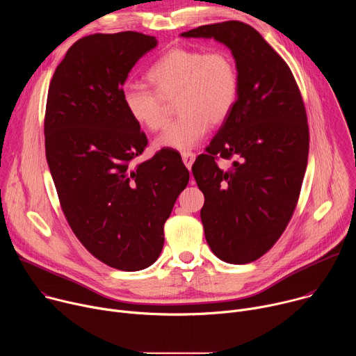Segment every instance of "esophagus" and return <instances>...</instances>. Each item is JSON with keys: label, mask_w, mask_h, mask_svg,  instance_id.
<instances>
[{"label": "esophagus", "mask_w": 356, "mask_h": 356, "mask_svg": "<svg viewBox=\"0 0 356 356\" xmlns=\"http://www.w3.org/2000/svg\"><path fill=\"white\" fill-rule=\"evenodd\" d=\"M181 159H183V163L186 165V168L190 169L195 161V155L193 154V152H183Z\"/></svg>", "instance_id": "34e87169"}]
</instances>
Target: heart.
<instances>
[{
    "label": "heart",
    "instance_id": "1",
    "mask_svg": "<svg viewBox=\"0 0 356 356\" xmlns=\"http://www.w3.org/2000/svg\"><path fill=\"white\" fill-rule=\"evenodd\" d=\"M154 86H127L122 103L131 118L149 131L169 121V104L176 103L180 118L158 139L156 146L190 150L206 136L210 124H222L232 113L239 94L238 67L227 50L204 52L173 47L147 72Z\"/></svg>",
    "mask_w": 356,
    "mask_h": 356
}]
</instances>
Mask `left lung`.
Returning a JSON list of instances; mask_svg holds the SVG:
<instances>
[{
	"label": "left lung",
	"mask_w": 356,
	"mask_h": 356,
	"mask_svg": "<svg viewBox=\"0 0 356 356\" xmlns=\"http://www.w3.org/2000/svg\"><path fill=\"white\" fill-rule=\"evenodd\" d=\"M184 38H214L231 49L239 94L229 117L191 170L204 194L201 221L213 253L227 264L259 259L286 229L309 159V124L287 63L239 21L202 25ZM218 159H234L224 171Z\"/></svg>",
	"instance_id": "obj_1"
}]
</instances>
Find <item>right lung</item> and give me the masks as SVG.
Here are the masks:
<instances>
[{
    "mask_svg": "<svg viewBox=\"0 0 356 356\" xmlns=\"http://www.w3.org/2000/svg\"><path fill=\"white\" fill-rule=\"evenodd\" d=\"M156 44L132 31L79 39L46 101V161L63 214L92 257L125 272L156 262L163 225L190 177L175 149L132 165L147 138L122 103V86Z\"/></svg>",
    "mask_w": 356,
    "mask_h": 356,
    "instance_id": "1",
    "label": "right lung"
}]
</instances>
